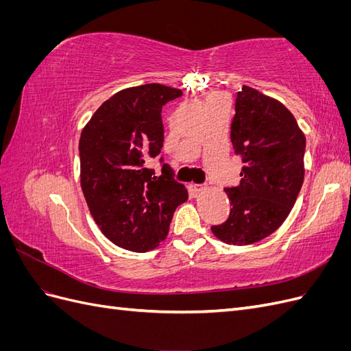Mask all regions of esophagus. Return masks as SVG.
Listing matches in <instances>:
<instances>
[{"label": "esophagus", "instance_id": "34e87169", "mask_svg": "<svg viewBox=\"0 0 351 351\" xmlns=\"http://www.w3.org/2000/svg\"><path fill=\"white\" fill-rule=\"evenodd\" d=\"M192 189L195 190V192H200V190L205 189V186L204 184H192Z\"/></svg>", "mask_w": 351, "mask_h": 351}]
</instances>
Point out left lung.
<instances>
[{
	"instance_id": "left-lung-1",
	"label": "left lung",
	"mask_w": 351,
	"mask_h": 351,
	"mask_svg": "<svg viewBox=\"0 0 351 351\" xmlns=\"http://www.w3.org/2000/svg\"><path fill=\"white\" fill-rule=\"evenodd\" d=\"M231 143L243 159L241 178L224 189L228 219L210 230L221 241L246 246L272 234L289 217L304 178L306 137L278 99L243 84Z\"/></svg>"
}]
</instances>
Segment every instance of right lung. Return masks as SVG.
<instances>
[{"mask_svg":"<svg viewBox=\"0 0 351 351\" xmlns=\"http://www.w3.org/2000/svg\"><path fill=\"white\" fill-rule=\"evenodd\" d=\"M182 95L159 83L123 89L105 101L82 130L83 196L102 234L125 250L158 247L176 208L189 197L167 164L159 177L147 168L164 142L162 105Z\"/></svg>","mask_w":351,"mask_h":351,"instance_id":"1","label":"right lung"}]
</instances>
